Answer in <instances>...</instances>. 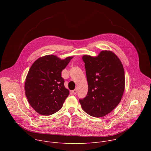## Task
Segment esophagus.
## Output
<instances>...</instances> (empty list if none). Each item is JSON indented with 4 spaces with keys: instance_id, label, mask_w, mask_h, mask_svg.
<instances>
[{
    "instance_id": "1",
    "label": "esophagus",
    "mask_w": 151,
    "mask_h": 151,
    "mask_svg": "<svg viewBox=\"0 0 151 151\" xmlns=\"http://www.w3.org/2000/svg\"><path fill=\"white\" fill-rule=\"evenodd\" d=\"M77 91H78V88H75L74 90L72 91V93H73L74 94H76V93H77Z\"/></svg>"
}]
</instances>
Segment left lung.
Wrapping results in <instances>:
<instances>
[{
    "label": "left lung",
    "instance_id": "8db88e82",
    "mask_svg": "<svg viewBox=\"0 0 151 151\" xmlns=\"http://www.w3.org/2000/svg\"><path fill=\"white\" fill-rule=\"evenodd\" d=\"M88 93L79 99L82 109L94 117H102L118 105L125 88L122 64L112 51H102L97 57L85 55Z\"/></svg>",
    "mask_w": 151,
    "mask_h": 151
}]
</instances>
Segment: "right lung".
<instances>
[{"label": "right lung", "mask_w": 151, "mask_h": 151, "mask_svg": "<svg viewBox=\"0 0 151 151\" xmlns=\"http://www.w3.org/2000/svg\"><path fill=\"white\" fill-rule=\"evenodd\" d=\"M73 57L61 60L48 55L36 60L27 73L24 90L29 104L38 114L50 115L57 112L69 94L64 87L61 72Z\"/></svg>", "instance_id": "obj_1"}]
</instances>
